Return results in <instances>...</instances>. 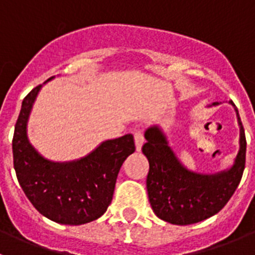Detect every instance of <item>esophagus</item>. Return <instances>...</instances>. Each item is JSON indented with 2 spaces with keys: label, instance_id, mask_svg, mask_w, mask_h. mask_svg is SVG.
Returning <instances> with one entry per match:
<instances>
[{
  "label": "esophagus",
  "instance_id": "obj_1",
  "mask_svg": "<svg viewBox=\"0 0 255 255\" xmlns=\"http://www.w3.org/2000/svg\"><path fill=\"white\" fill-rule=\"evenodd\" d=\"M134 139H135V148H136V150H138V152H140L141 147H143V143H144V136H143V134H141L140 130H136V131L134 132Z\"/></svg>",
  "mask_w": 255,
  "mask_h": 255
}]
</instances>
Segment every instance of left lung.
I'll return each instance as SVG.
<instances>
[{
	"label": "left lung",
	"mask_w": 255,
	"mask_h": 255,
	"mask_svg": "<svg viewBox=\"0 0 255 255\" xmlns=\"http://www.w3.org/2000/svg\"><path fill=\"white\" fill-rule=\"evenodd\" d=\"M239 150L233 163L213 173L198 172L182 163L171 147L167 134L158 124L144 131L147 143L141 150L149 162L147 191L154 215L172 225H191L215 216L230 200L242 180L245 167L247 140L238 108ZM221 105L213 102L207 107Z\"/></svg>",
	"instance_id": "obj_1"
}]
</instances>
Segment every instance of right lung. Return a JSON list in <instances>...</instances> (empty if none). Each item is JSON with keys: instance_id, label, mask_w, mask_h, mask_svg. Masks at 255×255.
<instances>
[{"instance_id": "right-lung-1", "label": "right lung", "mask_w": 255, "mask_h": 255, "mask_svg": "<svg viewBox=\"0 0 255 255\" xmlns=\"http://www.w3.org/2000/svg\"><path fill=\"white\" fill-rule=\"evenodd\" d=\"M52 79L55 76L46 83ZM44 84L34 88L21 103L12 139L13 168L26 198L40 215L62 225L88 224L111 204L120 167L135 150L134 136L103 140L73 161L46 158L28 136L29 117Z\"/></svg>"}]
</instances>
